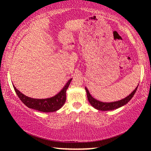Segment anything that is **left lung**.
Returning <instances> with one entry per match:
<instances>
[{
	"label": "left lung",
	"instance_id": "1",
	"mask_svg": "<svg viewBox=\"0 0 151 151\" xmlns=\"http://www.w3.org/2000/svg\"><path fill=\"white\" fill-rule=\"evenodd\" d=\"M71 81V79L67 82V84L63 88V89L59 93H58L55 96L44 99L31 98L29 97L24 96L23 93H22L19 90H18L16 88V86L14 84L13 86L18 98L28 108L42 111V112L48 113L54 112V111L59 110L63 106L66 101V91L69 87Z\"/></svg>",
	"mask_w": 151,
	"mask_h": 151
}]
</instances>
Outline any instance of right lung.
Wrapping results in <instances>:
<instances>
[{"label": "right lung", "mask_w": 151, "mask_h": 151, "mask_svg": "<svg viewBox=\"0 0 151 151\" xmlns=\"http://www.w3.org/2000/svg\"><path fill=\"white\" fill-rule=\"evenodd\" d=\"M85 89H86V93H87L88 100V102H90V104H91L95 109H97V110L105 111L114 110V109H118V108H119V107L125 105L127 103L129 102V100H131L132 98H133V96H134V94H135L136 90H137V88H136L135 90H134L129 96H127V98H124L121 100L116 101V102H100V101L96 100V99L93 98V97L91 96L87 88H85Z\"/></svg>", "instance_id": "1"}]
</instances>
